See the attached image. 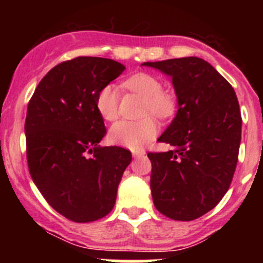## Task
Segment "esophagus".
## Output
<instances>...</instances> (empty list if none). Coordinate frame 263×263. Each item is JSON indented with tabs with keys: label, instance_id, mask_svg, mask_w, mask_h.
I'll return each mask as SVG.
<instances>
[{
	"label": "esophagus",
	"instance_id": "obj_1",
	"mask_svg": "<svg viewBox=\"0 0 263 263\" xmlns=\"http://www.w3.org/2000/svg\"><path fill=\"white\" fill-rule=\"evenodd\" d=\"M132 154H134L135 158H141V156L145 155V150H142V148L141 150H135Z\"/></svg>",
	"mask_w": 263,
	"mask_h": 263
}]
</instances>
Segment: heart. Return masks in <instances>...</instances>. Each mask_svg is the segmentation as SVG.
Listing matches in <instances>:
<instances>
[{"label":"heart","instance_id":"1","mask_svg":"<svg viewBox=\"0 0 263 263\" xmlns=\"http://www.w3.org/2000/svg\"><path fill=\"white\" fill-rule=\"evenodd\" d=\"M127 89L145 98L144 115H154L160 119H168L176 113V98L163 90V82L150 73H136L124 81ZM98 113L105 121H115L118 117V91L115 85H105L98 91L95 99ZM159 132L155 118L146 117L141 121H119L110 128L109 137L113 144L139 150L153 141Z\"/></svg>","mask_w":263,"mask_h":263}]
</instances>
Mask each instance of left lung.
<instances>
[{"instance_id": "left-lung-1", "label": "left lung", "mask_w": 263, "mask_h": 263, "mask_svg": "<svg viewBox=\"0 0 263 263\" xmlns=\"http://www.w3.org/2000/svg\"><path fill=\"white\" fill-rule=\"evenodd\" d=\"M172 76L178 112L159 142L166 153H148L150 187L156 210L191 221L221 201L234 176L242 116L234 89L198 57L145 62Z\"/></svg>"}]
</instances>
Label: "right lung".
I'll return each mask as SVG.
<instances>
[{
	"label": "right lung",
	"instance_id": "add662e5",
	"mask_svg": "<svg viewBox=\"0 0 263 263\" xmlns=\"http://www.w3.org/2000/svg\"><path fill=\"white\" fill-rule=\"evenodd\" d=\"M124 66L76 57L54 66L29 100L25 119L29 173L47 202L66 219L89 222L112 211L131 151L100 146L107 134L97 94Z\"/></svg>",
	"mask_w": 263,
	"mask_h": 263
}]
</instances>
